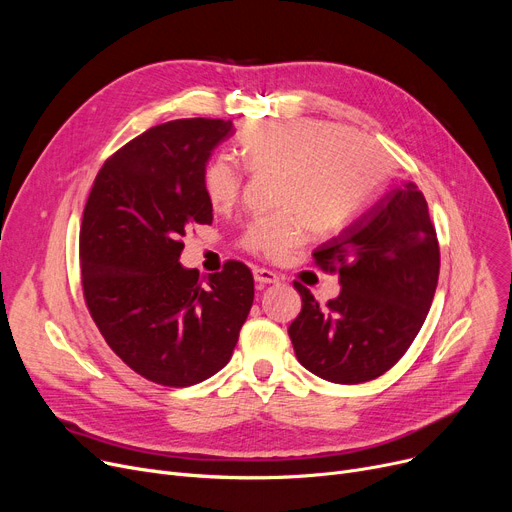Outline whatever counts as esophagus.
Returning a JSON list of instances; mask_svg holds the SVG:
<instances>
[{"mask_svg": "<svg viewBox=\"0 0 512 512\" xmlns=\"http://www.w3.org/2000/svg\"><path fill=\"white\" fill-rule=\"evenodd\" d=\"M253 274H255L257 284H278L280 282V276L272 270H265V267H259V270H255Z\"/></svg>", "mask_w": 512, "mask_h": 512, "instance_id": "34e87169", "label": "esophagus"}]
</instances>
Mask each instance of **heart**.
Here are the masks:
<instances>
[{
	"mask_svg": "<svg viewBox=\"0 0 512 512\" xmlns=\"http://www.w3.org/2000/svg\"><path fill=\"white\" fill-rule=\"evenodd\" d=\"M242 166L253 176L274 174V207L253 220L240 247L265 259H282L299 245L303 226L321 234L338 228L378 184L386 166L373 141L324 120H267L240 137ZM245 174L232 161L213 159L203 174L213 209L232 207Z\"/></svg>",
	"mask_w": 512,
	"mask_h": 512,
	"instance_id": "b5f03b06",
	"label": "heart"
}]
</instances>
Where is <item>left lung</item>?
Instances as JSON below:
<instances>
[{
  "instance_id": "8db88e82",
  "label": "left lung",
  "mask_w": 512,
  "mask_h": 512,
  "mask_svg": "<svg viewBox=\"0 0 512 512\" xmlns=\"http://www.w3.org/2000/svg\"><path fill=\"white\" fill-rule=\"evenodd\" d=\"M342 290L319 305L301 282L303 307L288 328L299 363L334 384L380 378L409 351L432 307L440 245L427 201L413 182L392 188L313 251Z\"/></svg>"
}]
</instances>
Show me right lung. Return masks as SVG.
<instances>
[{"label":"right lung","instance_id":"obj_1","mask_svg":"<svg viewBox=\"0 0 512 512\" xmlns=\"http://www.w3.org/2000/svg\"><path fill=\"white\" fill-rule=\"evenodd\" d=\"M230 120L186 118L128 141L95 176L78 236L80 284L107 346L145 380L199 384L232 357L253 274L228 259L201 278L178 263L186 230L211 224L203 174Z\"/></svg>","mask_w":512,"mask_h":512}]
</instances>
